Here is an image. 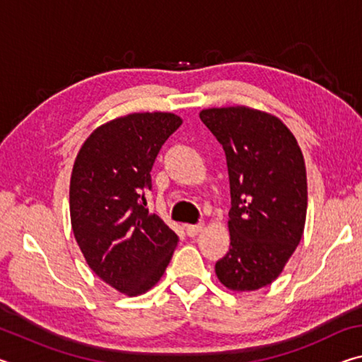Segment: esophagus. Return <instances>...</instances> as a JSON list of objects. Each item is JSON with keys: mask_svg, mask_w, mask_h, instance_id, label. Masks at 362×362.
I'll list each match as a JSON object with an SVG mask.
<instances>
[{"mask_svg": "<svg viewBox=\"0 0 362 362\" xmlns=\"http://www.w3.org/2000/svg\"><path fill=\"white\" fill-rule=\"evenodd\" d=\"M203 226H204L203 223H198V225H185V231H187L188 236H196L201 230H203Z\"/></svg>", "mask_w": 362, "mask_h": 362, "instance_id": "1", "label": "esophagus"}]
</instances>
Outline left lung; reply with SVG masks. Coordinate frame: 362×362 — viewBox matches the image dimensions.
Returning <instances> with one entry per match:
<instances>
[{
    "instance_id": "obj_1",
    "label": "left lung",
    "mask_w": 362,
    "mask_h": 362,
    "mask_svg": "<svg viewBox=\"0 0 362 362\" xmlns=\"http://www.w3.org/2000/svg\"><path fill=\"white\" fill-rule=\"evenodd\" d=\"M199 118L223 146L230 177V249L216 274L230 291H257L279 276L303 236L302 150L283 121L260 110L206 108Z\"/></svg>"
}]
</instances>
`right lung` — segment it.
Instances as JSON below:
<instances>
[{"mask_svg":"<svg viewBox=\"0 0 362 362\" xmlns=\"http://www.w3.org/2000/svg\"><path fill=\"white\" fill-rule=\"evenodd\" d=\"M182 126L174 113H129L105 122L79 148L70 179V218L89 268L124 296L150 291L179 236L146 209L151 168Z\"/></svg>","mask_w":362,"mask_h":362,"instance_id":"right-lung-1","label":"right lung"}]
</instances>
